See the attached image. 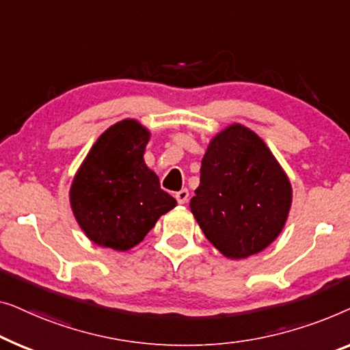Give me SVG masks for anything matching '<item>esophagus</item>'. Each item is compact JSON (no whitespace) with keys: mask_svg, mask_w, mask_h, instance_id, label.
<instances>
[{"mask_svg":"<svg viewBox=\"0 0 350 350\" xmlns=\"http://www.w3.org/2000/svg\"><path fill=\"white\" fill-rule=\"evenodd\" d=\"M189 198H190V193L187 189H182L180 191H177L176 193V200L179 204H185L187 201H189Z\"/></svg>","mask_w":350,"mask_h":350,"instance_id":"34e87169","label":"esophagus"}]
</instances>
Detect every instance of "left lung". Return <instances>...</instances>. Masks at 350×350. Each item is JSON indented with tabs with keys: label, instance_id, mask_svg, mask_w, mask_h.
<instances>
[{
	"label": "left lung",
	"instance_id": "1",
	"mask_svg": "<svg viewBox=\"0 0 350 350\" xmlns=\"http://www.w3.org/2000/svg\"><path fill=\"white\" fill-rule=\"evenodd\" d=\"M190 200L200 228L225 257L247 258L282 231L292 185L267 144L233 124L209 142Z\"/></svg>",
	"mask_w": 350,
	"mask_h": 350
}]
</instances>
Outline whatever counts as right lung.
Instances as JSON below:
<instances>
[{"label":"right lung","instance_id":"right-lung-1","mask_svg":"<svg viewBox=\"0 0 350 350\" xmlns=\"http://www.w3.org/2000/svg\"><path fill=\"white\" fill-rule=\"evenodd\" d=\"M149 137L150 133L133 119L112 125L98 137L75 176L72 213L87 238L98 245L135 247L160 215L177 204L142 159Z\"/></svg>","mask_w":350,"mask_h":350}]
</instances>
